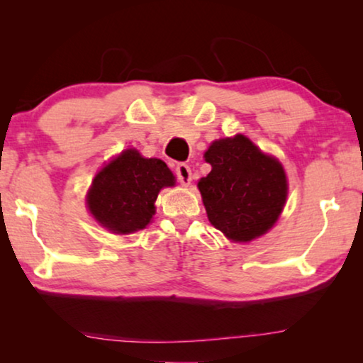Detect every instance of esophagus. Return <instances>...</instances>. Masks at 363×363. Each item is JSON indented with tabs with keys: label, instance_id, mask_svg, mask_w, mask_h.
Segmentation results:
<instances>
[{
	"label": "esophagus",
	"instance_id": "34e87169",
	"mask_svg": "<svg viewBox=\"0 0 363 363\" xmlns=\"http://www.w3.org/2000/svg\"><path fill=\"white\" fill-rule=\"evenodd\" d=\"M175 175L183 186H188L191 183V168L186 163H178L175 167Z\"/></svg>",
	"mask_w": 363,
	"mask_h": 363
}]
</instances>
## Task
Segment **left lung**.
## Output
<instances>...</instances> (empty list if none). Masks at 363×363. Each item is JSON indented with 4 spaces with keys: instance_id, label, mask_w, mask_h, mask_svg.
Returning <instances> with one entry per match:
<instances>
[{
    "instance_id": "8db88e82",
    "label": "left lung",
    "mask_w": 363,
    "mask_h": 363,
    "mask_svg": "<svg viewBox=\"0 0 363 363\" xmlns=\"http://www.w3.org/2000/svg\"><path fill=\"white\" fill-rule=\"evenodd\" d=\"M205 160L211 172L198 188L211 225L236 242L264 235L286 203L287 180L281 163L245 135L213 142Z\"/></svg>"
}]
</instances>
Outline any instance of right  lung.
I'll use <instances>...</instances> for the list:
<instances>
[{
  "label": "right lung",
  "instance_id": "1",
  "mask_svg": "<svg viewBox=\"0 0 363 363\" xmlns=\"http://www.w3.org/2000/svg\"><path fill=\"white\" fill-rule=\"evenodd\" d=\"M173 185L175 177L165 162L143 158L130 148L97 173L89 190L87 206L107 230L128 235L150 223L158 191Z\"/></svg>",
  "mask_w": 363,
  "mask_h": 363
}]
</instances>
